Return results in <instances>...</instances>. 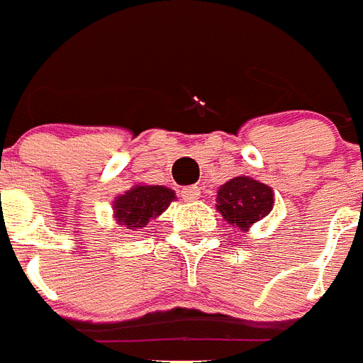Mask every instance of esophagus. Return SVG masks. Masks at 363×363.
I'll return each mask as SVG.
<instances>
[{
    "mask_svg": "<svg viewBox=\"0 0 363 363\" xmlns=\"http://www.w3.org/2000/svg\"><path fill=\"white\" fill-rule=\"evenodd\" d=\"M199 196L200 189L196 185H189V187H184V189H182V199H184L185 202H193V200H196Z\"/></svg>",
    "mask_w": 363,
    "mask_h": 363,
    "instance_id": "esophagus-1",
    "label": "esophagus"
}]
</instances>
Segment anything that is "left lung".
I'll return each instance as SVG.
<instances>
[{
  "instance_id": "left-lung-1",
  "label": "left lung",
  "mask_w": 363,
  "mask_h": 363,
  "mask_svg": "<svg viewBox=\"0 0 363 363\" xmlns=\"http://www.w3.org/2000/svg\"><path fill=\"white\" fill-rule=\"evenodd\" d=\"M272 206V189L247 176L232 178L217 191V210L232 227L236 225L240 230H247L253 223L268 216Z\"/></svg>"
}]
</instances>
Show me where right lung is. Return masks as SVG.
<instances>
[{"instance_id": "1", "label": "right lung", "mask_w": 363, "mask_h": 363, "mask_svg": "<svg viewBox=\"0 0 363 363\" xmlns=\"http://www.w3.org/2000/svg\"><path fill=\"white\" fill-rule=\"evenodd\" d=\"M174 200V191L163 185H136L116 199V219L129 228L146 227L152 217L161 216Z\"/></svg>"}]
</instances>
